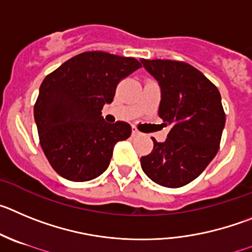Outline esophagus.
<instances>
[{"label": "esophagus", "mask_w": 252, "mask_h": 252, "mask_svg": "<svg viewBox=\"0 0 252 252\" xmlns=\"http://www.w3.org/2000/svg\"><path fill=\"white\" fill-rule=\"evenodd\" d=\"M131 135H133V137H138V135H140V131L137 130L135 128H133V130H131Z\"/></svg>", "instance_id": "obj_1"}]
</instances>
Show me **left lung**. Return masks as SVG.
Listing matches in <instances>:
<instances>
[{
    "label": "left lung",
    "mask_w": 252,
    "mask_h": 252,
    "mask_svg": "<svg viewBox=\"0 0 252 252\" xmlns=\"http://www.w3.org/2000/svg\"><path fill=\"white\" fill-rule=\"evenodd\" d=\"M140 61L159 83L158 115L171 126L165 142L152 138L153 149L140 158L142 169L158 185L182 187L196 180L219 152L226 121L221 95L214 83L185 61Z\"/></svg>",
    "instance_id": "1"
}]
</instances>
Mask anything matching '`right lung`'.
I'll use <instances>...</instances> for the list:
<instances>
[{
    "label": "right lung",
    "mask_w": 252,
    "mask_h": 252,
    "mask_svg": "<svg viewBox=\"0 0 252 252\" xmlns=\"http://www.w3.org/2000/svg\"><path fill=\"white\" fill-rule=\"evenodd\" d=\"M139 67L134 58L87 51L44 79L33 115L42 151L61 177L94 180L108 168L115 144L130 137L128 123H106L101 109L113 101L118 84Z\"/></svg>",
    "instance_id": "add662e5"
}]
</instances>
